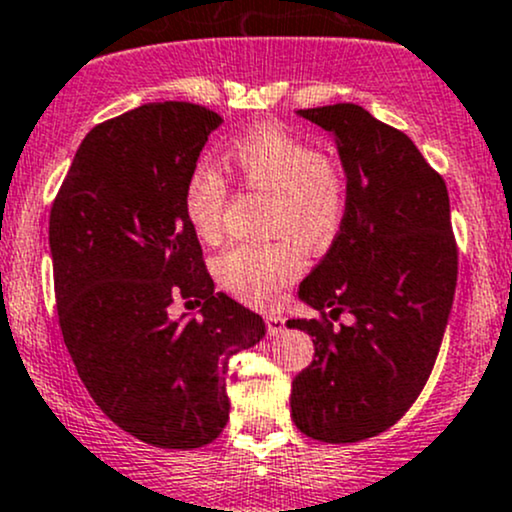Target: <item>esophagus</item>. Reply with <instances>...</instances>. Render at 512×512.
I'll list each match as a JSON object with an SVG mask.
<instances>
[{
    "label": "esophagus",
    "instance_id": "obj_1",
    "mask_svg": "<svg viewBox=\"0 0 512 512\" xmlns=\"http://www.w3.org/2000/svg\"><path fill=\"white\" fill-rule=\"evenodd\" d=\"M265 326H267V333H270V336H277V333H282L284 319L279 314H267L265 316Z\"/></svg>",
    "mask_w": 512,
    "mask_h": 512
}]
</instances>
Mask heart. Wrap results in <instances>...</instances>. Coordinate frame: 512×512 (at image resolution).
I'll use <instances>...</instances> for the list:
<instances>
[{
    "label": "heart",
    "instance_id": "b5f03b06",
    "mask_svg": "<svg viewBox=\"0 0 512 512\" xmlns=\"http://www.w3.org/2000/svg\"><path fill=\"white\" fill-rule=\"evenodd\" d=\"M230 164L247 188L270 196L267 233L272 242H238L215 260L225 292L252 306H270L301 270V247L324 252L348 213L343 166L314 144L282 127H260L230 147ZM228 179L201 164L184 186V213L203 242L218 240L228 203Z\"/></svg>",
    "mask_w": 512,
    "mask_h": 512
}]
</instances>
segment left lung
<instances>
[{
    "mask_svg": "<svg viewBox=\"0 0 512 512\" xmlns=\"http://www.w3.org/2000/svg\"><path fill=\"white\" fill-rule=\"evenodd\" d=\"M301 117L336 137L348 213L299 297L319 319L289 328L314 336V360L292 383V419L306 437L351 444L397 422L427 383L454 301L459 250L449 193L400 129L353 102ZM351 310L356 324H330Z\"/></svg>",
    "mask_w": 512,
    "mask_h": 512,
    "instance_id": "1",
    "label": "left lung"
}]
</instances>
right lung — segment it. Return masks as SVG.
I'll return each mask as SVG.
<instances>
[{
  "label": "right lung",
  "instance_id": "obj_1",
  "mask_svg": "<svg viewBox=\"0 0 512 512\" xmlns=\"http://www.w3.org/2000/svg\"><path fill=\"white\" fill-rule=\"evenodd\" d=\"M223 122L196 102H149L100 122L75 152L48 220L58 324L90 397L159 449L211 444L228 422L235 353L265 321L215 292L184 186ZM176 298L201 320L174 322Z\"/></svg>",
  "mask_w": 512,
  "mask_h": 512
}]
</instances>
